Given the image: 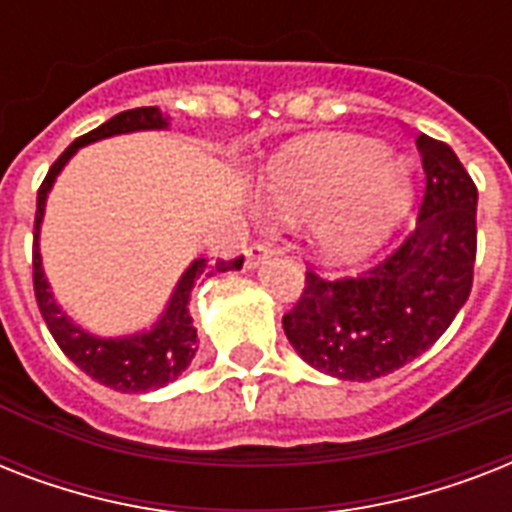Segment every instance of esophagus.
I'll return each instance as SVG.
<instances>
[{"label": "esophagus", "mask_w": 512, "mask_h": 512, "mask_svg": "<svg viewBox=\"0 0 512 512\" xmlns=\"http://www.w3.org/2000/svg\"><path fill=\"white\" fill-rule=\"evenodd\" d=\"M271 255L273 249L268 247V244H252V247L247 249V265L249 268H257V265L263 263V260H268Z\"/></svg>", "instance_id": "1"}]
</instances>
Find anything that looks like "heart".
<instances>
[{
	"instance_id": "1",
	"label": "heart",
	"mask_w": 512,
	"mask_h": 512,
	"mask_svg": "<svg viewBox=\"0 0 512 512\" xmlns=\"http://www.w3.org/2000/svg\"><path fill=\"white\" fill-rule=\"evenodd\" d=\"M265 204L279 215L311 220L313 241L332 265L372 255L412 207L414 183L388 148L361 138L300 143L263 180Z\"/></svg>"
}]
</instances>
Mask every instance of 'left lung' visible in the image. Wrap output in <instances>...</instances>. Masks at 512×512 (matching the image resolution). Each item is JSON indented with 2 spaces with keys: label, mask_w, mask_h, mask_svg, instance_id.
Wrapping results in <instances>:
<instances>
[{
  "label": "left lung",
  "mask_w": 512,
  "mask_h": 512,
  "mask_svg": "<svg viewBox=\"0 0 512 512\" xmlns=\"http://www.w3.org/2000/svg\"><path fill=\"white\" fill-rule=\"evenodd\" d=\"M425 170L417 228L358 279L305 273L284 316L297 356L337 380L369 382L425 353L460 313L473 287L478 191L452 148L417 138Z\"/></svg>",
  "instance_id": "8db88e82"
}]
</instances>
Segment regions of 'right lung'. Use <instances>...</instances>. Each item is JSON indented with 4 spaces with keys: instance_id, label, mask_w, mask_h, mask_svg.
Instances as JSON below:
<instances>
[{
    "instance_id": "obj_1",
    "label": "right lung",
    "mask_w": 512,
    "mask_h": 512,
    "mask_svg": "<svg viewBox=\"0 0 512 512\" xmlns=\"http://www.w3.org/2000/svg\"><path fill=\"white\" fill-rule=\"evenodd\" d=\"M151 130H170V116H164L156 106L130 108L116 114L98 127V130L87 132L79 140L60 154V159L50 167L44 177L42 188L36 193V220H34V292L42 319L50 329V335L60 345V350L74 361L82 372H87L92 380L103 382L106 388H114L119 393H148V390H159L164 385L175 382L180 374L188 369V364L199 350L196 342V327H193L191 311V292L196 281L212 273H228L241 271L244 257H236L231 263L215 260L209 263L204 257H196L183 276L177 279L172 289L170 300L164 305L162 316L151 324L148 329L132 332V335L119 337H100L79 327L71 316L58 305L52 295L50 281L44 276L42 268V249H39V233H42L44 207H47V196H50L52 185L58 180L76 151L98 140L116 138V135H130V132H151Z\"/></svg>"
}]
</instances>
